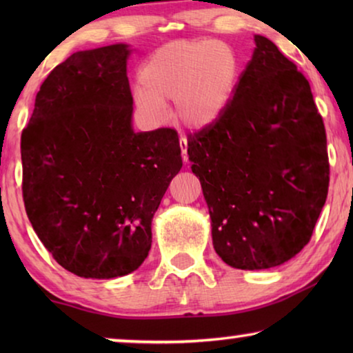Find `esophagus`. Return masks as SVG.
<instances>
[{
	"instance_id": "34e87169",
	"label": "esophagus",
	"mask_w": 353,
	"mask_h": 353,
	"mask_svg": "<svg viewBox=\"0 0 353 353\" xmlns=\"http://www.w3.org/2000/svg\"><path fill=\"white\" fill-rule=\"evenodd\" d=\"M179 145H181V151H182V159H183V162L187 163V162H188V152H187V149H188V143H187V139H181V141H179Z\"/></svg>"
}]
</instances>
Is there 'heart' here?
Returning <instances> with one entry per match:
<instances>
[{"instance_id": "heart-1", "label": "heart", "mask_w": 353, "mask_h": 353, "mask_svg": "<svg viewBox=\"0 0 353 353\" xmlns=\"http://www.w3.org/2000/svg\"><path fill=\"white\" fill-rule=\"evenodd\" d=\"M240 63L224 41L176 40L155 50L139 71L134 101L145 121L157 126L176 101V113L194 129L212 126L224 115L236 88Z\"/></svg>"}]
</instances>
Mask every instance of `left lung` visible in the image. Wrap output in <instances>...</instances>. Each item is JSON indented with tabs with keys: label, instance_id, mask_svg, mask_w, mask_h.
I'll use <instances>...</instances> for the list:
<instances>
[{
	"label": "left lung",
	"instance_id": "8db88e82",
	"mask_svg": "<svg viewBox=\"0 0 353 353\" xmlns=\"http://www.w3.org/2000/svg\"><path fill=\"white\" fill-rule=\"evenodd\" d=\"M255 50L229 107L188 137L216 254L268 270L308 244L328 191L327 137L312 88L270 39Z\"/></svg>",
	"mask_w": 353,
	"mask_h": 353
}]
</instances>
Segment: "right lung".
Instances as JSON below:
<instances>
[{"label":"right lung","instance_id":"add662e5","mask_svg":"<svg viewBox=\"0 0 353 353\" xmlns=\"http://www.w3.org/2000/svg\"><path fill=\"white\" fill-rule=\"evenodd\" d=\"M129 54L124 43L71 54L41 83L21 134L28 218L59 265L85 279L139 270L182 168L174 129L132 128Z\"/></svg>","mask_w":353,"mask_h":353}]
</instances>
